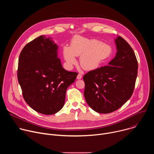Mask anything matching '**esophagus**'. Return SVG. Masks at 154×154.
<instances>
[{"label":"esophagus","mask_w":154,"mask_h":154,"mask_svg":"<svg viewBox=\"0 0 154 154\" xmlns=\"http://www.w3.org/2000/svg\"><path fill=\"white\" fill-rule=\"evenodd\" d=\"M82 74H79L77 75V79H78V80H79V79H82Z\"/></svg>","instance_id":"1"}]
</instances>
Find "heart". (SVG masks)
Masks as SVG:
<instances>
[{
    "mask_svg": "<svg viewBox=\"0 0 154 154\" xmlns=\"http://www.w3.org/2000/svg\"><path fill=\"white\" fill-rule=\"evenodd\" d=\"M64 58L68 67L77 63L75 57H80V64L86 71L97 69L112 54V49L107 44L96 39H88L77 36L71 44L63 49Z\"/></svg>",
    "mask_w": 154,
    "mask_h": 154,
    "instance_id": "heart-1",
    "label": "heart"
}]
</instances>
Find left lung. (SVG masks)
<instances>
[{"label": "left lung", "instance_id": "1", "mask_svg": "<svg viewBox=\"0 0 154 154\" xmlns=\"http://www.w3.org/2000/svg\"><path fill=\"white\" fill-rule=\"evenodd\" d=\"M117 52L108 66L86 74L84 96L99 113H109L121 107L131 96L138 74L135 54L121 36L115 39Z\"/></svg>", "mask_w": 154, "mask_h": 154}]
</instances>
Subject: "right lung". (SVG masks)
<instances>
[{
    "instance_id": "1",
    "label": "right lung",
    "mask_w": 154,
    "mask_h": 154,
    "mask_svg": "<svg viewBox=\"0 0 154 154\" xmlns=\"http://www.w3.org/2000/svg\"><path fill=\"white\" fill-rule=\"evenodd\" d=\"M52 38L41 35L22 50L17 79L27 103L36 112L53 115L63 107L68 88L78 74L65 70Z\"/></svg>"
}]
</instances>
